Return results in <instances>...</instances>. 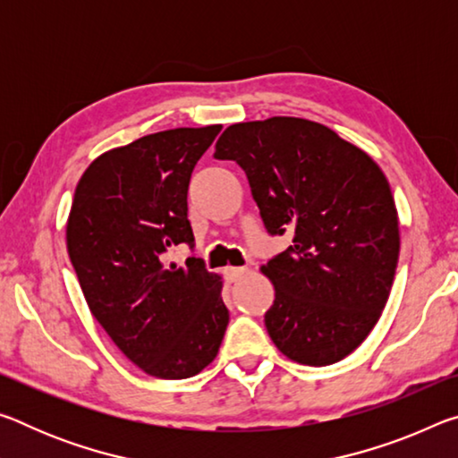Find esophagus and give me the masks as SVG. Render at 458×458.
<instances>
[{"label": "esophagus", "mask_w": 458, "mask_h": 458, "mask_svg": "<svg viewBox=\"0 0 458 458\" xmlns=\"http://www.w3.org/2000/svg\"><path fill=\"white\" fill-rule=\"evenodd\" d=\"M244 273H246V267H228L226 268V278L230 283H236Z\"/></svg>", "instance_id": "esophagus-1"}]
</instances>
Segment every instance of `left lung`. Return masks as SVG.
<instances>
[{
    "mask_svg": "<svg viewBox=\"0 0 458 458\" xmlns=\"http://www.w3.org/2000/svg\"><path fill=\"white\" fill-rule=\"evenodd\" d=\"M214 157L242 167L270 236L293 232L262 267L275 284L273 344L305 366L344 360L374 329L396 275L398 212L382 169L335 131L294 117L230 125Z\"/></svg>",
    "mask_w": 458,
    "mask_h": 458,
    "instance_id": "obj_1",
    "label": "left lung"
}]
</instances>
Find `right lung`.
Masks as SVG:
<instances>
[{
  "label": "right lung",
  "mask_w": 458,
  "mask_h": 458,
  "mask_svg": "<svg viewBox=\"0 0 458 458\" xmlns=\"http://www.w3.org/2000/svg\"><path fill=\"white\" fill-rule=\"evenodd\" d=\"M220 129H169L103 153L82 174L68 216V257L90 313L137 368L161 379L199 374L228 327L220 276L196 257L165 265L169 248H193L191 172Z\"/></svg>",
  "instance_id": "obj_1"
}]
</instances>
